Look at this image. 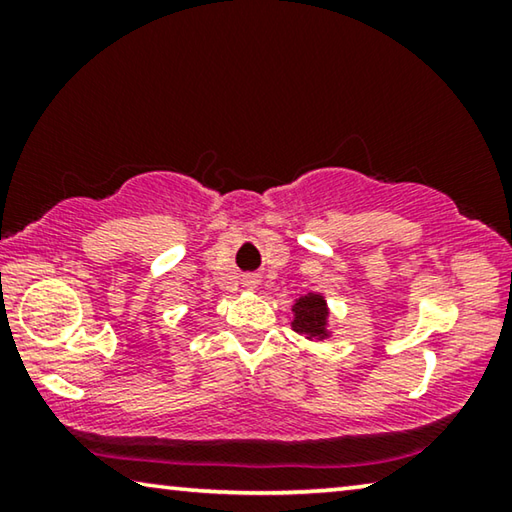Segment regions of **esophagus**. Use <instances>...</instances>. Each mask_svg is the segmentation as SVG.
<instances>
[{
    "instance_id": "esophagus-1",
    "label": "esophagus",
    "mask_w": 512,
    "mask_h": 512,
    "mask_svg": "<svg viewBox=\"0 0 512 512\" xmlns=\"http://www.w3.org/2000/svg\"><path fill=\"white\" fill-rule=\"evenodd\" d=\"M257 277H246V287H250V289H255L257 287Z\"/></svg>"
}]
</instances>
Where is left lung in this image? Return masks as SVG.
<instances>
[{
  "label": "left lung",
  "instance_id": "1",
  "mask_svg": "<svg viewBox=\"0 0 512 512\" xmlns=\"http://www.w3.org/2000/svg\"><path fill=\"white\" fill-rule=\"evenodd\" d=\"M291 311L293 332L302 334L309 341H325L327 336H332V329H329V307L323 293H305V296L293 302Z\"/></svg>",
  "mask_w": 512,
  "mask_h": 512
}]
</instances>
